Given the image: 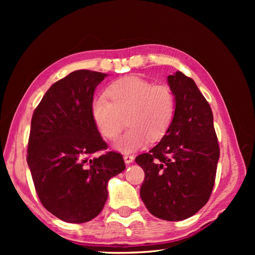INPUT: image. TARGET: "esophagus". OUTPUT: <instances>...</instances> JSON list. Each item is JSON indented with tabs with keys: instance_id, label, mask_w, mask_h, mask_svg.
Instances as JSON below:
<instances>
[{
	"instance_id": "esophagus-1",
	"label": "esophagus",
	"mask_w": 255,
	"mask_h": 255,
	"mask_svg": "<svg viewBox=\"0 0 255 255\" xmlns=\"http://www.w3.org/2000/svg\"><path fill=\"white\" fill-rule=\"evenodd\" d=\"M123 159H125V163L127 165H128V164H130L134 160V156L133 155H129V154H126V155L123 156Z\"/></svg>"
}]
</instances>
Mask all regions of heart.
<instances>
[{
	"mask_svg": "<svg viewBox=\"0 0 255 255\" xmlns=\"http://www.w3.org/2000/svg\"><path fill=\"white\" fill-rule=\"evenodd\" d=\"M106 96L92 101L91 117L107 139L119 135L127 117L129 128L114 143V148L120 152H134L144 148L150 139H159L173 121L176 101L169 85L127 76L111 84Z\"/></svg>",
	"mask_w": 255,
	"mask_h": 255,
	"instance_id": "obj_1",
	"label": "heart"
}]
</instances>
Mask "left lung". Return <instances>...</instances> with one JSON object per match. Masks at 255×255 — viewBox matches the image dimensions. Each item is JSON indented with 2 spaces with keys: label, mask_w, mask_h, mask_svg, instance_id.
Instances as JSON below:
<instances>
[{
  "label": "left lung",
  "mask_w": 255,
  "mask_h": 255,
  "mask_svg": "<svg viewBox=\"0 0 255 255\" xmlns=\"http://www.w3.org/2000/svg\"><path fill=\"white\" fill-rule=\"evenodd\" d=\"M176 107L170 128L148 153L135 158L144 171L140 197L157 218L179 221L207 203L220 155L213 113L194 80L168 76Z\"/></svg>",
  "instance_id": "left-lung-1"
}]
</instances>
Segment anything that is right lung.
<instances>
[{
  "label": "right lung",
  "instance_id": "add662e5",
  "mask_svg": "<svg viewBox=\"0 0 255 255\" xmlns=\"http://www.w3.org/2000/svg\"><path fill=\"white\" fill-rule=\"evenodd\" d=\"M107 74L76 70L54 83L33 114L27 164L45 210L70 223L101 213L107 183L126 169L120 153L109 151L91 117L96 87Z\"/></svg>",
  "mask_w": 255,
  "mask_h": 255
}]
</instances>
